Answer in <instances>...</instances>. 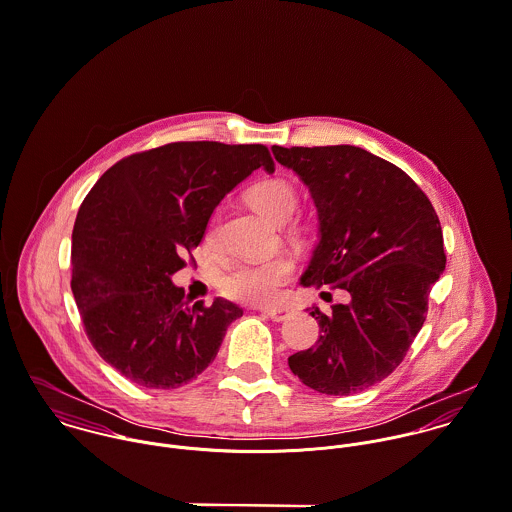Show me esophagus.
I'll return each instance as SVG.
<instances>
[{"label":"esophagus","instance_id":"34e87169","mask_svg":"<svg viewBox=\"0 0 512 512\" xmlns=\"http://www.w3.org/2000/svg\"><path fill=\"white\" fill-rule=\"evenodd\" d=\"M264 313L272 319V321H286L292 315V307H268L264 309Z\"/></svg>","mask_w":512,"mask_h":512}]
</instances>
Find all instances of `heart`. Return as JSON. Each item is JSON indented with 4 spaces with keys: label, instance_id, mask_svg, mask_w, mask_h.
I'll return each instance as SVG.
<instances>
[{
    "label": "heart",
    "instance_id": "heart-1",
    "mask_svg": "<svg viewBox=\"0 0 512 512\" xmlns=\"http://www.w3.org/2000/svg\"><path fill=\"white\" fill-rule=\"evenodd\" d=\"M248 205L260 213L264 219L276 224H284L297 207V191L292 183L280 177H270L254 183L246 191ZM288 232L293 238L303 234V226L299 222H292ZM205 246L213 248L219 242V219L207 222L203 232ZM293 264L288 256H274L262 262H252L234 268L222 280V292L232 299L246 301V303H272L278 299L282 288L288 284L292 276Z\"/></svg>",
    "mask_w": 512,
    "mask_h": 512
}]
</instances>
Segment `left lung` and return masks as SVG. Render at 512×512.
<instances>
[{
	"instance_id": "1",
	"label": "left lung",
	"mask_w": 512,
	"mask_h": 512,
	"mask_svg": "<svg viewBox=\"0 0 512 512\" xmlns=\"http://www.w3.org/2000/svg\"><path fill=\"white\" fill-rule=\"evenodd\" d=\"M278 163L307 185L319 240L303 288H341L331 313L309 307L317 345L288 359L309 388L349 396L400 365L420 333L432 286L445 270L438 215L396 165L355 146H272Z\"/></svg>"
}]
</instances>
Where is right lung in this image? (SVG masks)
Listing matches in <instances>:
<instances>
[{
	"label": "right lung",
	"instance_id": "1",
	"mask_svg": "<svg viewBox=\"0 0 512 512\" xmlns=\"http://www.w3.org/2000/svg\"><path fill=\"white\" fill-rule=\"evenodd\" d=\"M274 171L268 147L175 142L112 165L82 201L73 230L74 301L96 353L128 380L169 390L197 378L242 309L189 305L171 276L203 240L226 193Z\"/></svg>",
	"mask_w": 512,
	"mask_h": 512
}]
</instances>
